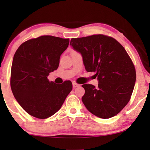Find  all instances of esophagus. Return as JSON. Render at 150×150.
Masks as SVG:
<instances>
[{
  "mask_svg": "<svg viewBox=\"0 0 150 150\" xmlns=\"http://www.w3.org/2000/svg\"><path fill=\"white\" fill-rule=\"evenodd\" d=\"M72 85H73L74 88H76V87H79V86H80V85L77 84L76 83H75V82H74V83H72Z\"/></svg>",
  "mask_w": 150,
  "mask_h": 150,
  "instance_id": "34e87169",
  "label": "esophagus"
}]
</instances>
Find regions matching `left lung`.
Here are the masks:
<instances>
[{
	"label": "left lung",
	"instance_id": "left-lung-1",
	"mask_svg": "<svg viewBox=\"0 0 150 150\" xmlns=\"http://www.w3.org/2000/svg\"><path fill=\"white\" fill-rule=\"evenodd\" d=\"M70 45L83 57L85 69L96 72L98 87L82 85L84 105L102 119L115 116L130 101L136 81V71L124 47L111 37L93 35L72 38Z\"/></svg>",
	"mask_w": 150,
	"mask_h": 150
}]
</instances>
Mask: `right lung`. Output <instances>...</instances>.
Returning a JSON list of instances; mask_svg holds the SVG:
<instances>
[{"label":"right lung","instance_id":"right-lung-1","mask_svg":"<svg viewBox=\"0 0 150 150\" xmlns=\"http://www.w3.org/2000/svg\"><path fill=\"white\" fill-rule=\"evenodd\" d=\"M69 42V39L44 35L22 43L16 50L11 65V91L31 116L46 119L53 115L72 89L71 81L57 85L48 79L49 73L58 68Z\"/></svg>","mask_w":150,"mask_h":150}]
</instances>
